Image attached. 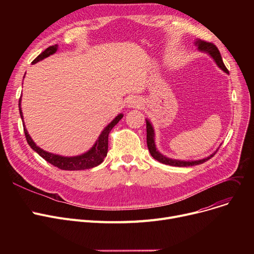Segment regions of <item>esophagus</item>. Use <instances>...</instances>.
I'll return each instance as SVG.
<instances>
[{
  "label": "esophagus",
  "mask_w": 254,
  "mask_h": 254,
  "mask_svg": "<svg viewBox=\"0 0 254 254\" xmlns=\"http://www.w3.org/2000/svg\"><path fill=\"white\" fill-rule=\"evenodd\" d=\"M128 107H130V108H132V107H140L142 105V102L141 100H139L138 98H131L129 101H128Z\"/></svg>",
  "instance_id": "obj_1"
}]
</instances>
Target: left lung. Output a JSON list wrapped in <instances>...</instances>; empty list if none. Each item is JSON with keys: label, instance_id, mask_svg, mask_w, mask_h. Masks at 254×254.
I'll list each match as a JSON object with an SVG mask.
<instances>
[{"label": "left lung", "instance_id": "left-lung-1", "mask_svg": "<svg viewBox=\"0 0 254 254\" xmlns=\"http://www.w3.org/2000/svg\"><path fill=\"white\" fill-rule=\"evenodd\" d=\"M194 45L197 47V49L201 51V52H205V53H207V55H209L223 72H225L226 74H229L228 69L225 68V65H224V64L222 62L220 52H219V50L217 49V47L214 44L202 41V40H195ZM145 120H146V131H147V146H148V150H149L151 156L154 159H156V161L159 162V163H163V164L169 165V166H174V167L196 166V165L205 163L206 161H208V159H210L211 157L214 156L215 153L218 150L217 149L216 151H214L212 154H210L209 156H207L205 158H202V159H197V161H181V159L170 158V157L164 155L163 153H161V152L157 150L156 146H155V140H154L155 139L154 138L155 137L154 128H153L151 123L149 122L147 118H146Z\"/></svg>", "mask_w": 254, "mask_h": 254}]
</instances>
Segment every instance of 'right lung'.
Listing matches in <instances>:
<instances>
[{
  "mask_svg": "<svg viewBox=\"0 0 254 254\" xmlns=\"http://www.w3.org/2000/svg\"><path fill=\"white\" fill-rule=\"evenodd\" d=\"M59 46L53 45L49 46L47 49H45L41 55H39L33 62L32 64H37L38 62L42 61L49 56H52L53 53H56L58 50ZM19 114L22 119V125H23V130H24V135L26 138V141H28L29 145L31 146V148L35 150L40 156L43 157L46 162L49 164L53 165L55 167L61 169V170H65V171H79V170H86V169H91L99 166L100 164L103 163L104 158L107 156V152H108V136L111 129L118 124L120 119L124 117V114L120 113L118 114L112 122L107 126L100 134L99 138L97 139L96 143L93 144L92 147L87 150L86 152L79 154L76 156H63L59 154L51 153L48 151L43 150L42 148H40L39 146L36 145V143L33 141L31 136L29 135L28 129L25 128L24 122H23V115L21 111V97L19 99Z\"/></svg>",
  "mask_w": 254,
  "mask_h": 254,
  "instance_id": "add662e5",
  "label": "right lung"
}]
</instances>
